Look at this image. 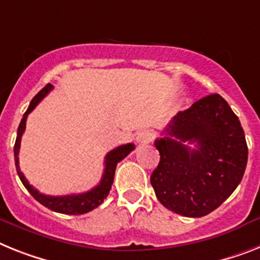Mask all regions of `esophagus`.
Instances as JSON below:
<instances>
[{
  "label": "esophagus",
  "instance_id": "obj_1",
  "mask_svg": "<svg viewBox=\"0 0 260 260\" xmlns=\"http://www.w3.org/2000/svg\"><path fill=\"white\" fill-rule=\"evenodd\" d=\"M154 132L153 131H150V129H144L141 131V132H139L137 134V143L140 144V145H145V144H149L150 141L153 140L154 139Z\"/></svg>",
  "mask_w": 260,
  "mask_h": 260
}]
</instances>
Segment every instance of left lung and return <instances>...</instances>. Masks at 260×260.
<instances>
[{
    "mask_svg": "<svg viewBox=\"0 0 260 260\" xmlns=\"http://www.w3.org/2000/svg\"><path fill=\"white\" fill-rule=\"evenodd\" d=\"M154 145L160 162L150 184L165 208L184 217H204L221 206L237 189L247 165L241 121L218 93L178 112Z\"/></svg>",
    "mask_w": 260,
    "mask_h": 260,
    "instance_id": "left-lung-1",
    "label": "left lung"
}]
</instances>
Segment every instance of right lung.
<instances>
[{
  "mask_svg": "<svg viewBox=\"0 0 260 260\" xmlns=\"http://www.w3.org/2000/svg\"><path fill=\"white\" fill-rule=\"evenodd\" d=\"M52 84H46L36 96L32 98L31 103H30L29 108L23 113V117L21 120L18 126V132H17V140L14 144V161H15V169H17V173L19 176V180L22 181L23 186L29 190V193L31 194L32 197L38 201L39 204H42L43 206H46L47 209L52 211H56V213H62V214H70V215H80L84 214V213H88V211L96 209L99 205L103 204L104 198H107V196L110 194L111 186L113 184V177H115V171H116L117 162L125 158L128 154L135 149L134 144H124V145H120V147L115 148L111 152H108L106 156V160H104V173L103 177L100 180L99 185H96L95 187H92L91 190L86 191V193L80 194H69V196H46V194L39 193L36 187L31 186L29 184V181L26 180L23 173L19 169V160H18V153H19V147H21V139H22V135L25 132L26 128V119H27V115L31 112L34 108L37 107V104L43 99V98L47 95L52 89Z\"/></svg>",
  "mask_w": 260,
  "mask_h": 260,
  "instance_id": "add662e5",
  "label": "right lung"
}]
</instances>
